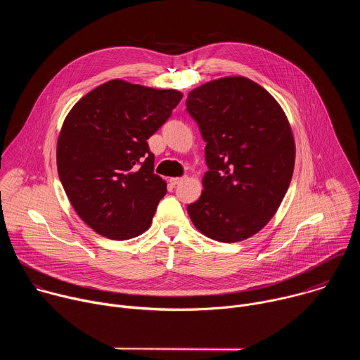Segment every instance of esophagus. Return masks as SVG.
<instances>
[{"mask_svg":"<svg viewBox=\"0 0 360 360\" xmlns=\"http://www.w3.org/2000/svg\"><path fill=\"white\" fill-rule=\"evenodd\" d=\"M184 179H185V176H176V178H171V179H169V182H171V185L176 186V185H179Z\"/></svg>","mask_w":360,"mask_h":360,"instance_id":"esophagus-1","label":"esophagus"}]
</instances>
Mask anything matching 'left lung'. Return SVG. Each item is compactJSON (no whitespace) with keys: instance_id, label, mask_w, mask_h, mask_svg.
Listing matches in <instances>:
<instances>
[{"instance_id":"obj_1","label":"left lung","mask_w":360,"mask_h":360,"mask_svg":"<svg viewBox=\"0 0 360 360\" xmlns=\"http://www.w3.org/2000/svg\"><path fill=\"white\" fill-rule=\"evenodd\" d=\"M186 111L198 124L208 172L200 198L188 205L193 225L219 242H239L275 215L295 165L290 125L261 85L226 77L189 92Z\"/></svg>"}]
</instances>
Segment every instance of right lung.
Segmentation results:
<instances>
[{
	"mask_svg": "<svg viewBox=\"0 0 360 360\" xmlns=\"http://www.w3.org/2000/svg\"><path fill=\"white\" fill-rule=\"evenodd\" d=\"M182 94L121 79L102 84L67 115L57 143L61 184L78 217L110 239L145 232L167 193L146 139L172 115Z\"/></svg>",
	"mask_w": 360,
	"mask_h": 360,
	"instance_id": "add662e5",
	"label": "right lung"
}]
</instances>
